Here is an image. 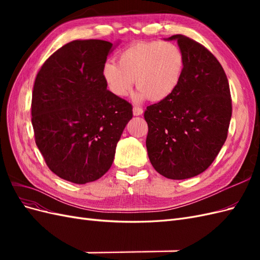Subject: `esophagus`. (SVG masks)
Wrapping results in <instances>:
<instances>
[{
  "label": "esophagus",
  "mask_w": 260,
  "mask_h": 260,
  "mask_svg": "<svg viewBox=\"0 0 260 260\" xmlns=\"http://www.w3.org/2000/svg\"><path fill=\"white\" fill-rule=\"evenodd\" d=\"M132 112H133V115H135V116H141V115L143 114V109L141 108V107L135 106V107H133V109H132Z\"/></svg>",
  "instance_id": "1"
}]
</instances>
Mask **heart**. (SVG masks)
<instances>
[{"instance_id": "b5f03b06", "label": "heart", "mask_w": 260, "mask_h": 260, "mask_svg": "<svg viewBox=\"0 0 260 260\" xmlns=\"http://www.w3.org/2000/svg\"><path fill=\"white\" fill-rule=\"evenodd\" d=\"M183 68V53L175 43L141 41L119 54L118 65L106 61L102 76L108 90L118 98L128 95L136 80L137 101L147 98L159 102L177 89Z\"/></svg>"}]
</instances>
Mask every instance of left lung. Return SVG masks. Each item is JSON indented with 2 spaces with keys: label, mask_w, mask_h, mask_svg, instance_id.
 <instances>
[{
  "label": "left lung",
  "mask_w": 260,
  "mask_h": 260,
  "mask_svg": "<svg viewBox=\"0 0 260 260\" xmlns=\"http://www.w3.org/2000/svg\"><path fill=\"white\" fill-rule=\"evenodd\" d=\"M184 56L174 93L147 106L146 148L154 169L172 180L205 171L224 144L231 120L229 82L206 48L182 35L172 36Z\"/></svg>",
  "instance_id": "obj_1"
}]
</instances>
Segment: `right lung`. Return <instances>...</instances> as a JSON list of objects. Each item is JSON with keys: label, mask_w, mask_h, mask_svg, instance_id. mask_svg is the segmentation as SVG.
I'll use <instances>...</instances> for the list:
<instances>
[{"label": "right lung", "mask_w": 260, "mask_h": 260, "mask_svg": "<svg viewBox=\"0 0 260 260\" xmlns=\"http://www.w3.org/2000/svg\"><path fill=\"white\" fill-rule=\"evenodd\" d=\"M117 44L76 40L38 73L31 103L36 144L48 167L77 184L104 176L132 118V106L107 90L102 68Z\"/></svg>", "instance_id": "add662e5"}]
</instances>
